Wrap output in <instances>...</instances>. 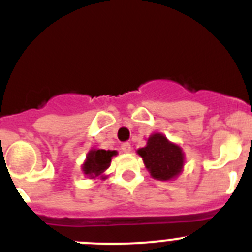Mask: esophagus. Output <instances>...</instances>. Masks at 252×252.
Here are the masks:
<instances>
[{
  "instance_id": "1",
  "label": "esophagus",
  "mask_w": 252,
  "mask_h": 252,
  "mask_svg": "<svg viewBox=\"0 0 252 252\" xmlns=\"http://www.w3.org/2000/svg\"><path fill=\"white\" fill-rule=\"evenodd\" d=\"M122 152L123 153H130L131 152V145L129 144V143H124V144H122Z\"/></svg>"
}]
</instances>
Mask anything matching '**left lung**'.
<instances>
[{
    "label": "left lung",
    "mask_w": 252,
    "mask_h": 252,
    "mask_svg": "<svg viewBox=\"0 0 252 252\" xmlns=\"http://www.w3.org/2000/svg\"><path fill=\"white\" fill-rule=\"evenodd\" d=\"M137 153L143 158L150 176L157 180H174L184 168L185 154L182 147L170 142L161 133L152 134L147 139V145Z\"/></svg>",
    "instance_id": "1"
}]
</instances>
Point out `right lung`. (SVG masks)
I'll list each match as a JSON object with an SVG mask.
<instances>
[{"label": "right lung", "instance_id": "1", "mask_svg": "<svg viewBox=\"0 0 252 252\" xmlns=\"http://www.w3.org/2000/svg\"><path fill=\"white\" fill-rule=\"evenodd\" d=\"M118 154L117 150H104L92 148L86 157V160L82 164V173L89 179H102L107 176L104 171L110 166L113 157Z\"/></svg>", "mask_w": 252, "mask_h": 252}]
</instances>
